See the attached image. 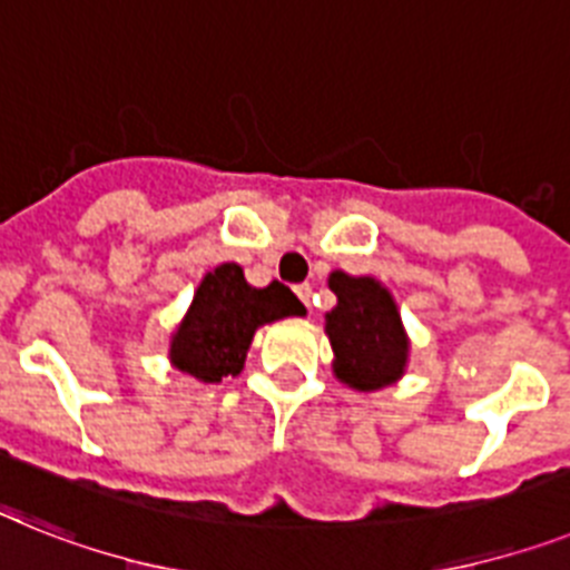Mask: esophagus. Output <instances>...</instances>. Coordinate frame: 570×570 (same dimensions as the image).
<instances>
[{"label": "esophagus", "instance_id": "34e87169", "mask_svg": "<svg viewBox=\"0 0 570 570\" xmlns=\"http://www.w3.org/2000/svg\"><path fill=\"white\" fill-rule=\"evenodd\" d=\"M295 295H298V298L304 301V304H307V307H309V301H313V286H309V284L295 286Z\"/></svg>", "mask_w": 570, "mask_h": 570}]
</instances>
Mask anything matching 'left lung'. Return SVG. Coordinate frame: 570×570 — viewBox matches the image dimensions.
Returning a JSON list of instances; mask_svg holds the SVG:
<instances>
[{"label":"left lung","mask_w":570,"mask_h":570,"mask_svg":"<svg viewBox=\"0 0 570 570\" xmlns=\"http://www.w3.org/2000/svg\"><path fill=\"white\" fill-rule=\"evenodd\" d=\"M327 284L336 293V307L324 315L336 380L356 391H380L400 380L409 365V336L394 295L367 275L333 272Z\"/></svg>","instance_id":"left-lung-1"}]
</instances>
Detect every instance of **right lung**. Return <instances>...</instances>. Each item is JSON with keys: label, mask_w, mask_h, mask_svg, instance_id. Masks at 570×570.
Listing matches in <instances>:
<instances>
[{"label": "right lung", "mask_w": 570, "mask_h": 570, "mask_svg": "<svg viewBox=\"0 0 570 570\" xmlns=\"http://www.w3.org/2000/svg\"><path fill=\"white\" fill-rule=\"evenodd\" d=\"M286 315H304V304L289 286L272 281L257 289L246 284L237 263H219L203 277L170 336V362L181 374L203 382L240 374L255 330Z\"/></svg>", "instance_id": "right-lung-1"}]
</instances>
